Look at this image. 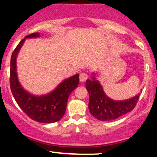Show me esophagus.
<instances>
[{"label":"esophagus","mask_w":157,"mask_h":157,"mask_svg":"<svg viewBox=\"0 0 157 157\" xmlns=\"http://www.w3.org/2000/svg\"><path fill=\"white\" fill-rule=\"evenodd\" d=\"M88 79V75L86 73H81L80 75V80L81 82H85Z\"/></svg>","instance_id":"1"}]
</instances>
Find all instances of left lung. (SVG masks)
<instances>
[{
	"instance_id": "left-lung-1",
	"label": "left lung",
	"mask_w": 157,
	"mask_h": 157,
	"mask_svg": "<svg viewBox=\"0 0 157 157\" xmlns=\"http://www.w3.org/2000/svg\"><path fill=\"white\" fill-rule=\"evenodd\" d=\"M95 76L96 73H92L91 80L86 81V88L89 94V109L93 117L102 121H109L116 120L134 109L140 94L125 100H113L105 94Z\"/></svg>"
}]
</instances>
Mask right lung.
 <instances>
[{
  "label": "right lung",
  "mask_w": 157,
  "mask_h": 157,
  "mask_svg": "<svg viewBox=\"0 0 157 157\" xmlns=\"http://www.w3.org/2000/svg\"><path fill=\"white\" fill-rule=\"evenodd\" d=\"M40 33L26 36L12 52L10 60V88L12 95L19 107L32 120L41 123H52L59 121L66 112L68 99L79 84V75L66 79L55 90L47 94L37 96L23 89L17 74V54L27 38H37Z\"/></svg>",
  "instance_id": "add662e5"
}]
</instances>
